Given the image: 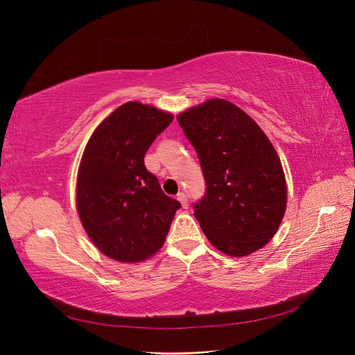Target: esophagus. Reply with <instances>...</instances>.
Instances as JSON below:
<instances>
[{
	"label": "esophagus",
	"mask_w": 355,
	"mask_h": 355,
	"mask_svg": "<svg viewBox=\"0 0 355 355\" xmlns=\"http://www.w3.org/2000/svg\"><path fill=\"white\" fill-rule=\"evenodd\" d=\"M176 198H178V201L180 202L182 207H184V209L188 207V198H187V196L184 194V192H179V194L176 196Z\"/></svg>",
	"instance_id": "34e87169"
}]
</instances>
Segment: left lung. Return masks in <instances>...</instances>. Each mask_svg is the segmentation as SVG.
I'll list each match as a JSON object with an SVG mask.
<instances>
[{
	"instance_id": "left-lung-1",
	"label": "left lung",
	"mask_w": 355,
	"mask_h": 355,
	"mask_svg": "<svg viewBox=\"0 0 355 355\" xmlns=\"http://www.w3.org/2000/svg\"><path fill=\"white\" fill-rule=\"evenodd\" d=\"M176 118L206 179L207 192L194 214L207 240L232 257L262 249L287 206L284 170L271 141L249 114L219 98Z\"/></svg>"
}]
</instances>
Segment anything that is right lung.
Listing matches in <instances>:
<instances>
[{
    "mask_svg": "<svg viewBox=\"0 0 355 355\" xmlns=\"http://www.w3.org/2000/svg\"><path fill=\"white\" fill-rule=\"evenodd\" d=\"M173 120L153 105L127 102L96 127L80 161L75 202L92 243L114 261L144 262L163 247L180 202L144 163Z\"/></svg>",
    "mask_w": 355,
    "mask_h": 355,
    "instance_id": "obj_1",
    "label": "right lung"
}]
</instances>
